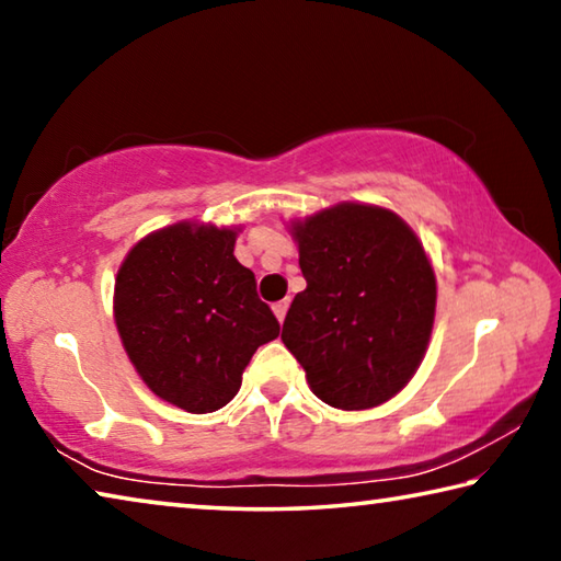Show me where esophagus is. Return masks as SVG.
Instances as JSON below:
<instances>
[{
    "label": "esophagus",
    "mask_w": 561,
    "mask_h": 561,
    "mask_svg": "<svg viewBox=\"0 0 561 561\" xmlns=\"http://www.w3.org/2000/svg\"><path fill=\"white\" fill-rule=\"evenodd\" d=\"M274 314H277V319L279 321H284V317H287V309H289V299H282V301H277L274 304Z\"/></svg>",
    "instance_id": "esophagus-1"
}]
</instances>
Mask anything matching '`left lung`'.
Here are the masks:
<instances>
[{
    "mask_svg": "<svg viewBox=\"0 0 561 561\" xmlns=\"http://www.w3.org/2000/svg\"><path fill=\"white\" fill-rule=\"evenodd\" d=\"M307 289L282 341L321 401L364 411L411 381L428 346L435 274L423 244L383 207L344 203L294 225Z\"/></svg>",
    "mask_w": 561,
    "mask_h": 561,
    "instance_id": "1",
    "label": "left lung"
}]
</instances>
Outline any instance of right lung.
Masks as SVG:
<instances>
[{
    "label": "right lung",
    "instance_id": "right-lung-1",
    "mask_svg": "<svg viewBox=\"0 0 561 561\" xmlns=\"http://www.w3.org/2000/svg\"><path fill=\"white\" fill-rule=\"evenodd\" d=\"M234 232L180 222L140 240L116 279V327L150 391L213 413L240 391L254 351L279 336Z\"/></svg>",
    "mask_w": 561,
    "mask_h": 561
}]
</instances>
